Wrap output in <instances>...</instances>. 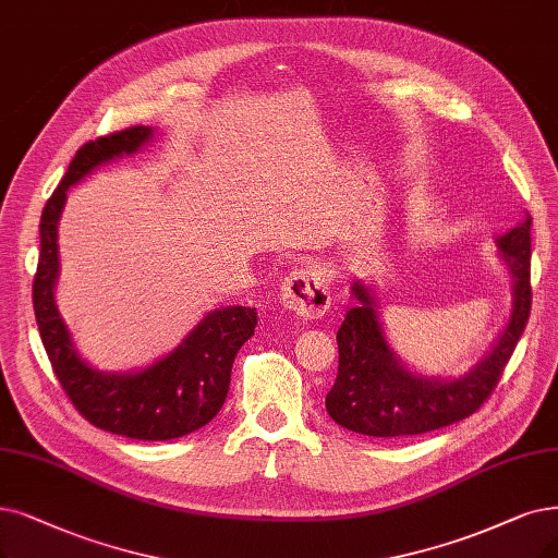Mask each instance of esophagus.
<instances>
[{
	"label": "esophagus",
	"instance_id": "esophagus-1",
	"mask_svg": "<svg viewBox=\"0 0 558 558\" xmlns=\"http://www.w3.org/2000/svg\"><path fill=\"white\" fill-rule=\"evenodd\" d=\"M281 302L288 311H293V314L306 320L325 316L331 304L325 275L311 270V267H300V270L286 277L281 286Z\"/></svg>",
	"mask_w": 558,
	"mask_h": 558
}]
</instances>
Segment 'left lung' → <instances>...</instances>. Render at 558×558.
<instances>
[{"label": "left lung", "instance_id": "left-lung-1", "mask_svg": "<svg viewBox=\"0 0 558 558\" xmlns=\"http://www.w3.org/2000/svg\"><path fill=\"white\" fill-rule=\"evenodd\" d=\"M499 258L512 279L506 327L493 350L460 377H430L410 371L389 345L373 286L356 279V300L337 331L339 373L325 398L339 426L368 437H410L451 426L474 414L497 387L531 311V215L495 238Z\"/></svg>", "mask_w": 558, "mask_h": 558}]
</instances>
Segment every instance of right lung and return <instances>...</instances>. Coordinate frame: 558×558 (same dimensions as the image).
<instances>
[{
	"label": "right lung",
	"mask_w": 558,
	"mask_h": 558,
	"mask_svg": "<svg viewBox=\"0 0 558 558\" xmlns=\"http://www.w3.org/2000/svg\"><path fill=\"white\" fill-rule=\"evenodd\" d=\"M150 140L153 128L135 125L88 142L75 153L69 171L43 208L34 314L54 375L88 423L130 439L165 441L204 428L225 405L235 354L254 337L256 308H215L158 362L142 371L105 373L82 360L54 302L57 229L65 192L100 165L137 153Z\"/></svg>",
	"instance_id": "obj_1"
}]
</instances>
